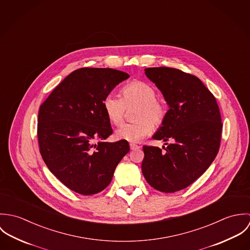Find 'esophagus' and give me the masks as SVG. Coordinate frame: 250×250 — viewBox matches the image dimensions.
<instances>
[{"label": "esophagus", "instance_id": "1", "mask_svg": "<svg viewBox=\"0 0 250 250\" xmlns=\"http://www.w3.org/2000/svg\"><path fill=\"white\" fill-rule=\"evenodd\" d=\"M130 147H131V150H136V149L141 148V146L136 144V143H130Z\"/></svg>", "mask_w": 250, "mask_h": 250}]
</instances>
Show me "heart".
Listing matches in <instances>:
<instances>
[{
    "instance_id": "heart-1",
    "label": "heart",
    "mask_w": 250,
    "mask_h": 250,
    "mask_svg": "<svg viewBox=\"0 0 250 250\" xmlns=\"http://www.w3.org/2000/svg\"><path fill=\"white\" fill-rule=\"evenodd\" d=\"M154 86L142 81H133L124 85L120 96L107 95L103 107L108 121L113 125L122 123L126 108L136 107L134 119L136 122L121 125L115 132L120 141L137 143L150 135L153 128L160 127L166 120L168 107L165 98L156 96Z\"/></svg>"
}]
</instances>
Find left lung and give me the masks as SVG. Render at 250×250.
Masks as SVG:
<instances>
[{"label":"left lung","instance_id":"8db88e82","mask_svg":"<svg viewBox=\"0 0 250 250\" xmlns=\"http://www.w3.org/2000/svg\"><path fill=\"white\" fill-rule=\"evenodd\" d=\"M145 74L163 92L169 109L153 136L167 146L164 151L143 146V176L155 189L175 192L199 178L217 155L222 132L219 107L194 75L170 67H149Z\"/></svg>","mask_w":250,"mask_h":250}]
</instances>
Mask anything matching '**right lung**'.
Returning <instances> with one entry per match:
<instances>
[{"mask_svg": "<svg viewBox=\"0 0 250 250\" xmlns=\"http://www.w3.org/2000/svg\"><path fill=\"white\" fill-rule=\"evenodd\" d=\"M129 77L111 68L77 69L39 107V152L50 171L75 192L91 195L106 188L130 151L127 141L104 143L112 129L103 107L109 92Z\"/></svg>", "mask_w": 250, "mask_h": 250, "instance_id": "obj_1", "label": "right lung"}]
</instances>
